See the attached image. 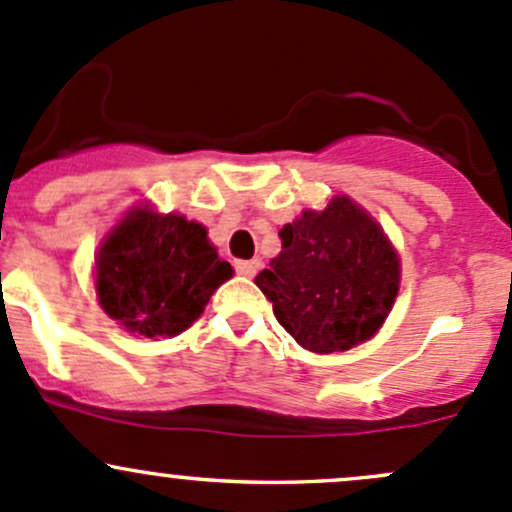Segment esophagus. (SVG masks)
Returning <instances> with one entry per match:
<instances>
[{
  "label": "esophagus",
  "mask_w": 512,
  "mask_h": 512,
  "mask_svg": "<svg viewBox=\"0 0 512 512\" xmlns=\"http://www.w3.org/2000/svg\"><path fill=\"white\" fill-rule=\"evenodd\" d=\"M235 270H237V275L252 277L257 272V262L255 260H237Z\"/></svg>",
  "instance_id": "1"
}]
</instances>
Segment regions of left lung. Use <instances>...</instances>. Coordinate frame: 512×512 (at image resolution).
<instances>
[{
    "label": "left lung",
    "mask_w": 512,
    "mask_h": 512,
    "mask_svg": "<svg viewBox=\"0 0 512 512\" xmlns=\"http://www.w3.org/2000/svg\"><path fill=\"white\" fill-rule=\"evenodd\" d=\"M282 252L255 285L277 322L314 354L347 352L379 332L399 294L401 262L381 225L347 195L280 230Z\"/></svg>",
    "instance_id": "1"
}]
</instances>
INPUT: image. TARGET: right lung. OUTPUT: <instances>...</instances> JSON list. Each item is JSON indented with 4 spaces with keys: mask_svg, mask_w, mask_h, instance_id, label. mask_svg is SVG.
<instances>
[{
    "mask_svg": "<svg viewBox=\"0 0 512 512\" xmlns=\"http://www.w3.org/2000/svg\"><path fill=\"white\" fill-rule=\"evenodd\" d=\"M232 277L208 230L185 215L138 205L96 252V294L103 312L141 337H175L203 314Z\"/></svg>",
    "mask_w": 512,
    "mask_h": 512,
    "instance_id": "1",
    "label": "right lung"
}]
</instances>
